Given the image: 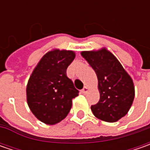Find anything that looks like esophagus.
Instances as JSON below:
<instances>
[{
  "label": "esophagus",
  "instance_id": "obj_1",
  "mask_svg": "<svg viewBox=\"0 0 150 150\" xmlns=\"http://www.w3.org/2000/svg\"><path fill=\"white\" fill-rule=\"evenodd\" d=\"M81 92H82V93H83V94H86V93L88 92V87H84Z\"/></svg>",
  "mask_w": 150,
  "mask_h": 150
}]
</instances>
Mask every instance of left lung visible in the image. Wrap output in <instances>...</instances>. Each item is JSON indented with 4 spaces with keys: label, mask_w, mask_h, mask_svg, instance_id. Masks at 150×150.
<instances>
[{
    "label": "left lung",
    "mask_w": 150,
    "mask_h": 150,
    "mask_svg": "<svg viewBox=\"0 0 150 150\" xmlns=\"http://www.w3.org/2000/svg\"><path fill=\"white\" fill-rule=\"evenodd\" d=\"M81 54L93 68L98 79L100 99L91 106L92 112L103 121H118L129 112L134 98L132 78L106 49L83 52Z\"/></svg>",
    "instance_id": "1"
}]
</instances>
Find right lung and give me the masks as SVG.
<instances>
[{"label":"right lung","mask_w":150,"mask_h":150,"mask_svg":"<svg viewBox=\"0 0 150 150\" xmlns=\"http://www.w3.org/2000/svg\"><path fill=\"white\" fill-rule=\"evenodd\" d=\"M75 58L72 51L54 50L47 52L32 72L26 87L27 103L32 113L47 124L59 123L72 108L78 95L67 68Z\"/></svg>","instance_id":"obj_1"}]
</instances>
